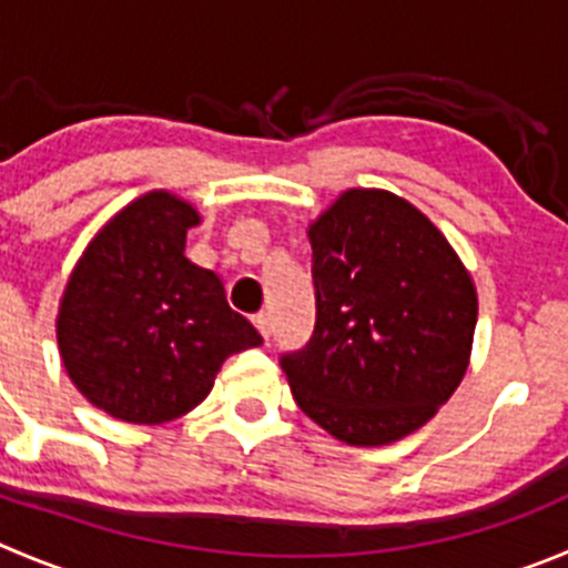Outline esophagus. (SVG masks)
Segmentation results:
<instances>
[{"instance_id": "1", "label": "esophagus", "mask_w": 568, "mask_h": 568, "mask_svg": "<svg viewBox=\"0 0 568 568\" xmlns=\"http://www.w3.org/2000/svg\"><path fill=\"white\" fill-rule=\"evenodd\" d=\"M253 326L258 328V334H262L264 339H270V328H273V323H270V312H258V315H253Z\"/></svg>"}]
</instances>
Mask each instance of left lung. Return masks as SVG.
<instances>
[{
	"label": "left lung",
	"instance_id": "1",
	"mask_svg": "<svg viewBox=\"0 0 568 568\" xmlns=\"http://www.w3.org/2000/svg\"><path fill=\"white\" fill-rule=\"evenodd\" d=\"M317 321L281 356L293 398L348 446L420 429L463 382L477 290L449 240L385 189H348L310 225Z\"/></svg>",
	"mask_w": 568,
	"mask_h": 568
}]
</instances>
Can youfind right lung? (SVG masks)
<instances>
[{
	"instance_id": "1",
	"label": "right lung",
	"mask_w": 568,
	"mask_h": 568,
	"mask_svg": "<svg viewBox=\"0 0 568 568\" xmlns=\"http://www.w3.org/2000/svg\"><path fill=\"white\" fill-rule=\"evenodd\" d=\"M197 223L192 203L155 189L108 220L69 275L58 310L63 368L113 418H181L231 354L262 345L220 275L183 256Z\"/></svg>"
}]
</instances>
